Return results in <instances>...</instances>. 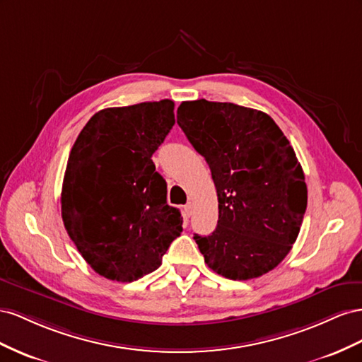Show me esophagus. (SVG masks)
I'll use <instances>...</instances> for the list:
<instances>
[{"label": "esophagus", "mask_w": 362, "mask_h": 362, "mask_svg": "<svg viewBox=\"0 0 362 362\" xmlns=\"http://www.w3.org/2000/svg\"><path fill=\"white\" fill-rule=\"evenodd\" d=\"M183 215H185V218H189V216L192 215V204L191 203H187L183 206Z\"/></svg>", "instance_id": "esophagus-1"}]
</instances>
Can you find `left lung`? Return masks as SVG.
Returning <instances> with one entry per match:
<instances>
[{
  "label": "left lung",
  "instance_id": "left-lung-1",
  "mask_svg": "<svg viewBox=\"0 0 362 362\" xmlns=\"http://www.w3.org/2000/svg\"><path fill=\"white\" fill-rule=\"evenodd\" d=\"M177 124L208 162L218 223L195 233L204 262L232 281L272 272L290 253L308 203L302 165L267 113L208 100L183 101Z\"/></svg>",
  "mask_w": 362,
  "mask_h": 362
}]
</instances>
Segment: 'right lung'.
Listing matches in <instances>:
<instances>
[{
    "mask_svg": "<svg viewBox=\"0 0 362 362\" xmlns=\"http://www.w3.org/2000/svg\"><path fill=\"white\" fill-rule=\"evenodd\" d=\"M174 122L171 100L103 109L71 148L62 218L85 261L110 281L133 282L156 270L183 230L151 160Z\"/></svg>",
    "mask_w": 362,
    "mask_h": 362,
    "instance_id": "obj_1",
    "label": "right lung"
}]
</instances>
